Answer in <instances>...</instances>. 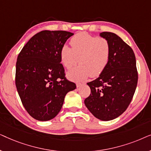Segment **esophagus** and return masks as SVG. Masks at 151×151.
<instances>
[{
  "label": "esophagus",
  "mask_w": 151,
  "mask_h": 151,
  "mask_svg": "<svg viewBox=\"0 0 151 151\" xmlns=\"http://www.w3.org/2000/svg\"><path fill=\"white\" fill-rule=\"evenodd\" d=\"M85 83L84 82H77V84H76V86H77V87H80V86H82V85H84Z\"/></svg>",
  "instance_id": "34e87169"
}]
</instances>
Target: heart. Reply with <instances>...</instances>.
Here are the masks:
<instances>
[{
	"label": "heart",
	"mask_w": 151,
	"mask_h": 151,
	"mask_svg": "<svg viewBox=\"0 0 151 151\" xmlns=\"http://www.w3.org/2000/svg\"><path fill=\"white\" fill-rule=\"evenodd\" d=\"M71 47H62L60 56L66 69H70L77 65L67 76L73 80H84L91 76L98 77L106 69L110 60V45L106 39L93 36L86 32L76 34L70 40Z\"/></svg>",
	"instance_id": "1"
}]
</instances>
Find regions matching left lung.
Here are the masks:
<instances>
[{
  "mask_svg": "<svg viewBox=\"0 0 151 151\" xmlns=\"http://www.w3.org/2000/svg\"><path fill=\"white\" fill-rule=\"evenodd\" d=\"M100 35L110 45V60L103 73L87 83L91 94L84 104L96 118L109 121L127 110L137 87L138 73L131 47L114 33Z\"/></svg>",
  "mask_w": 151,
  "mask_h": 151,
  "instance_id": "8db88e82",
  "label": "left lung"
}]
</instances>
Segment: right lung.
Wrapping results in <instances>:
<instances>
[{
    "mask_svg": "<svg viewBox=\"0 0 151 151\" xmlns=\"http://www.w3.org/2000/svg\"><path fill=\"white\" fill-rule=\"evenodd\" d=\"M73 33L45 30L34 35L18 54L16 86L22 104L39 121L54 118L66 94L76 88L65 77L60 50Z\"/></svg>",
    "mask_w": 151,
    "mask_h": 151,
    "instance_id": "obj_1",
    "label": "right lung"
}]
</instances>
